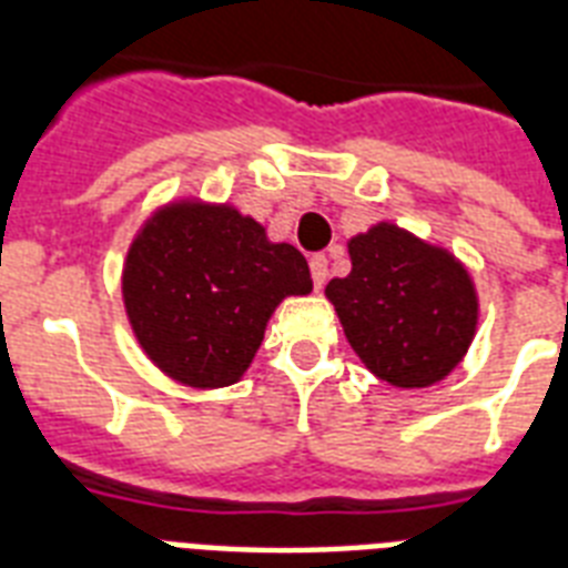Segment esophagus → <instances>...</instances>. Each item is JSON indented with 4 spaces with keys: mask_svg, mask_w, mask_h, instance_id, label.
Returning a JSON list of instances; mask_svg holds the SVG:
<instances>
[{
    "mask_svg": "<svg viewBox=\"0 0 568 568\" xmlns=\"http://www.w3.org/2000/svg\"><path fill=\"white\" fill-rule=\"evenodd\" d=\"M310 271H312V283H315V288H321L324 280H327V256H324V253H315V256L310 258Z\"/></svg>",
    "mask_w": 568,
    "mask_h": 568,
    "instance_id": "1",
    "label": "esophagus"
}]
</instances>
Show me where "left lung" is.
Instances as JSON below:
<instances>
[{
  "mask_svg": "<svg viewBox=\"0 0 568 568\" xmlns=\"http://www.w3.org/2000/svg\"><path fill=\"white\" fill-rule=\"evenodd\" d=\"M347 250L354 267L329 280L327 297L365 368L397 388L448 377L477 327L466 267L392 223L356 235Z\"/></svg>",
  "mask_w": 568,
  "mask_h": 568,
  "instance_id": "8db88e82",
  "label": "left lung"
}]
</instances>
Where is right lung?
<instances>
[{"label":"right lung","instance_id":"add662e5","mask_svg":"<svg viewBox=\"0 0 568 568\" xmlns=\"http://www.w3.org/2000/svg\"><path fill=\"white\" fill-rule=\"evenodd\" d=\"M310 292L301 250L271 244L253 217L230 205H164L138 232L123 267L138 342L168 377L194 388L235 383L276 303Z\"/></svg>","mask_w":568,"mask_h":568}]
</instances>
